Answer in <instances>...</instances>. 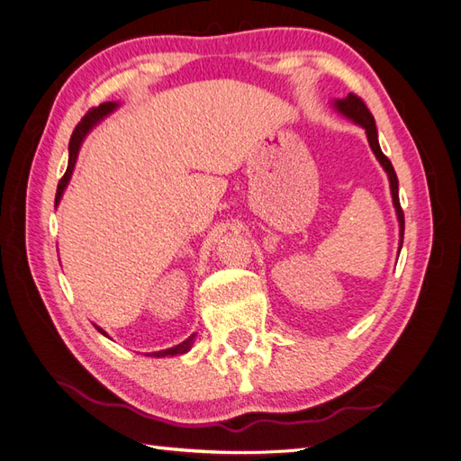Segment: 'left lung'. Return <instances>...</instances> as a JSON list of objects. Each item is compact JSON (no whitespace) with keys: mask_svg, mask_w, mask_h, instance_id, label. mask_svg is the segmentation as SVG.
Wrapping results in <instances>:
<instances>
[{"mask_svg":"<svg viewBox=\"0 0 461 461\" xmlns=\"http://www.w3.org/2000/svg\"><path fill=\"white\" fill-rule=\"evenodd\" d=\"M334 108L341 113L346 115L348 120H351L353 123L361 125L363 130L367 133V141L371 151L375 153L377 160L381 163V167L384 168V173L389 176L391 182V196H393V206L397 210V218H399V235H401V243H399V253L402 248V240H404V213L401 208V202H399V178L397 173H394V168L391 165V160L383 155L381 147H379V139H377V127H375V117L371 115V112L367 110V105L363 104V100L356 94H348L344 100H334Z\"/></svg>","mask_w":461,"mask_h":461,"instance_id":"obj_1","label":"left lung"}]
</instances>
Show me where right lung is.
<instances>
[{"label":"right lung","mask_w":461,"mask_h":461,"mask_svg":"<svg viewBox=\"0 0 461 461\" xmlns=\"http://www.w3.org/2000/svg\"><path fill=\"white\" fill-rule=\"evenodd\" d=\"M117 108V102H105V104H100L98 108H94V110H90L88 113H86L82 120H80V123L77 125V130L72 131V137H70V143H68V168H67V173H64V176L60 178V182H59V188H57V198H55V206L59 204L60 202V198H62V192H64V188H67V185H68V180H70V176H72V170H74V165H77V158H78V151H80V145H82V141H84V137L88 135V131L92 130V127L95 125V123H100L105 115H110L113 110ZM98 328V331H102L104 336H108L105 334V331L100 328V326H95ZM194 338H196V334H192L190 338H186L185 341H182V344H178V346H175V348H168V349H163V351H155L153 356L155 357H165V356H180V353H186L190 348H192V341H194Z\"/></svg>","instance_id":"add662e5"}]
</instances>
